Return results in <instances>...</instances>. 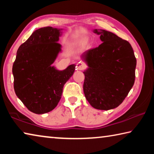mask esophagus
Here are the masks:
<instances>
[{
    "label": "esophagus",
    "instance_id": "esophagus-1",
    "mask_svg": "<svg viewBox=\"0 0 154 154\" xmlns=\"http://www.w3.org/2000/svg\"><path fill=\"white\" fill-rule=\"evenodd\" d=\"M85 66V65L84 63H83V62H79L76 64V70H77V71H81V70H83V69H84Z\"/></svg>",
    "mask_w": 154,
    "mask_h": 154
}]
</instances>
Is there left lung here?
Here are the masks:
<instances>
[{
	"label": "left lung",
	"mask_w": 154,
	"mask_h": 154,
	"mask_svg": "<svg viewBox=\"0 0 154 154\" xmlns=\"http://www.w3.org/2000/svg\"><path fill=\"white\" fill-rule=\"evenodd\" d=\"M93 32L103 43L81 56L88 66L83 92L94 108L107 111L118 107L133 86L137 60L127 41L105 30Z\"/></svg>",
	"instance_id": "8db88e82"
}]
</instances>
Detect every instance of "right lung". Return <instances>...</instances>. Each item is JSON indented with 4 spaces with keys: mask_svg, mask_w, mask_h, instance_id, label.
Wrapping results in <instances>:
<instances>
[{
    "mask_svg": "<svg viewBox=\"0 0 154 154\" xmlns=\"http://www.w3.org/2000/svg\"><path fill=\"white\" fill-rule=\"evenodd\" d=\"M62 28L36 30L18 48L13 65L14 90L28 110L48 113L58 105L64 85L73 75L75 64L59 71L52 64L62 52L58 42Z\"/></svg>",
    "mask_w": 154,
    "mask_h": 154,
    "instance_id": "1",
    "label": "right lung"
}]
</instances>
